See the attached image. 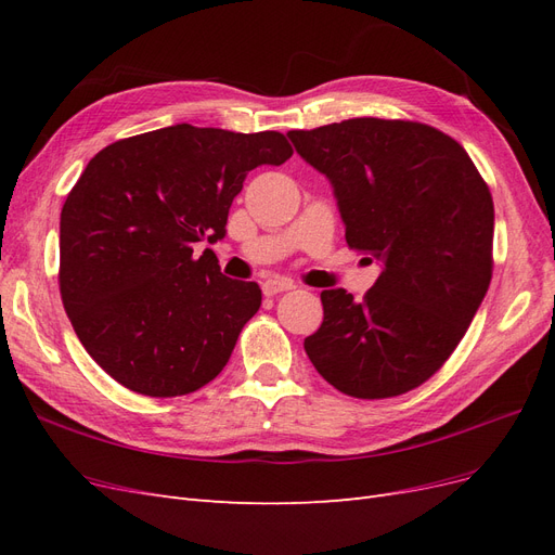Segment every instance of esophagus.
Segmentation results:
<instances>
[{
  "label": "esophagus",
  "mask_w": 555,
  "mask_h": 555,
  "mask_svg": "<svg viewBox=\"0 0 555 555\" xmlns=\"http://www.w3.org/2000/svg\"><path fill=\"white\" fill-rule=\"evenodd\" d=\"M261 289H263L266 296H278V294H282V292L294 289V284H292L289 280H284V278H268V280L261 284Z\"/></svg>",
  "instance_id": "34e87169"
}]
</instances>
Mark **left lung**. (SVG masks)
I'll return each instance as SVG.
<instances>
[{
	"label": "left lung",
	"mask_w": 555,
	"mask_h": 555,
	"mask_svg": "<svg viewBox=\"0 0 555 555\" xmlns=\"http://www.w3.org/2000/svg\"><path fill=\"white\" fill-rule=\"evenodd\" d=\"M287 137L333 184L347 245L384 266L363 300L322 292L306 354L347 396L408 393L440 371L489 292V184L459 141L422 122L354 117Z\"/></svg>",
	"instance_id": "obj_1"
}]
</instances>
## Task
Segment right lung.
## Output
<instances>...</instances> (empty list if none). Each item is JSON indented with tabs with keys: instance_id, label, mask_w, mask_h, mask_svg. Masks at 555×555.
<instances>
[{
	"instance_id": "obj_1",
	"label": "right lung",
	"mask_w": 555,
	"mask_h": 555,
	"mask_svg": "<svg viewBox=\"0 0 555 555\" xmlns=\"http://www.w3.org/2000/svg\"><path fill=\"white\" fill-rule=\"evenodd\" d=\"M294 155L280 131L173 125L96 153L60 215V294L88 354L129 391L192 393L222 373L261 306L201 241L227 233L257 166Z\"/></svg>"
}]
</instances>
